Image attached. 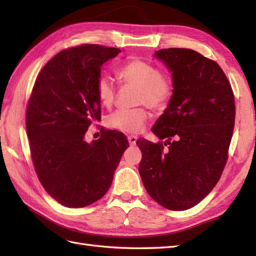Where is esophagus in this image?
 I'll list each match as a JSON object with an SVG mask.
<instances>
[{"label":"esophagus","mask_w":256,"mask_h":256,"mask_svg":"<svg viewBox=\"0 0 256 256\" xmlns=\"http://www.w3.org/2000/svg\"><path fill=\"white\" fill-rule=\"evenodd\" d=\"M128 140L130 145H135V144H136L138 136H135V135H128Z\"/></svg>","instance_id":"1"}]
</instances>
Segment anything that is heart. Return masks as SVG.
<instances>
[{"label": "heart", "mask_w": 256, "mask_h": 256, "mask_svg": "<svg viewBox=\"0 0 256 256\" xmlns=\"http://www.w3.org/2000/svg\"><path fill=\"white\" fill-rule=\"evenodd\" d=\"M118 79L124 84L138 86L136 103L146 104L153 110H160L170 101L172 84L167 74L160 72L153 64L132 59L118 70ZM98 98L104 106H110L116 99V86L110 76L102 74L96 80ZM148 120V112L143 108L131 110H118L108 116V123L118 131L135 133L143 128Z\"/></svg>", "instance_id": "1"}]
</instances>
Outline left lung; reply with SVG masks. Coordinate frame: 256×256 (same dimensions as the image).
<instances>
[{"mask_svg":"<svg viewBox=\"0 0 256 256\" xmlns=\"http://www.w3.org/2000/svg\"><path fill=\"white\" fill-rule=\"evenodd\" d=\"M170 69L172 94L153 132L162 143L138 140V172L146 192L166 209L199 204L219 182L228 160L236 118L234 96L224 70L186 48L157 50Z\"/></svg>","mask_w":256,"mask_h":256,"instance_id":"obj_1","label":"left lung"}]
</instances>
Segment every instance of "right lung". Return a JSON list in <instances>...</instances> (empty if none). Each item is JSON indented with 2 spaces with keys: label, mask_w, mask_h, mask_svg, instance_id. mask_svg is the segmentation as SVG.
<instances>
[{
  "label": "right lung",
  "mask_w": 256,
  "mask_h": 256,
  "mask_svg": "<svg viewBox=\"0 0 256 256\" xmlns=\"http://www.w3.org/2000/svg\"><path fill=\"white\" fill-rule=\"evenodd\" d=\"M118 52L100 45L64 50L45 64L32 88L26 111L32 164L42 187L64 206L82 208L102 198L128 148L116 131L84 140L101 120L96 90L101 67Z\"/></svg>",
  "instance_id": "right-lung-1"
}]
</instances>
